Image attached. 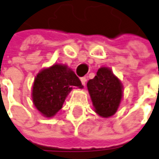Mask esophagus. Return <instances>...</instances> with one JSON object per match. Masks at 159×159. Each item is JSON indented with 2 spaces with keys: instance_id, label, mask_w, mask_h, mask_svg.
Returning a JSON list of instances; mask_svg holds the SVG:
<instances>
[{
  "instance_id": "1",
  "label": "esophagus",
  "mask_w": 159,
  "mask_h": 159,
  "mask_svg": "<svg viewBox=\"0 0 159 159\" xmlns=\"http://www.w3.org/2000/svg\"><path fill=\"white\" fill-rule=\"evenodd\" d=\"M80 81H81V83L83 86L86 85V82H87V78L86 77H82V78H80Z\"/></svg>"
}]
</instances>
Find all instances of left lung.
<instances>
[{
    "mask_svg": "<svg viewBox=\"0 0 159 159\" xmlns=\"http://www.w3.org/2000/svg\"><path fill=\"white\" fill-rule=\"evenodd\" d=\"M96 112L102 117L115 115L123 97V87L108 68H100L87 83Z\"/></svg>",
    "mask_w": 159,
    "mask_h": 159,
    "instance_id": "1",
    "label": "left lung"
}]
</instances>
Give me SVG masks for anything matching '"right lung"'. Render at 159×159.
Segmentation results:
<instances>
[{
	"label": "right lung",
	"instance_id": "right-lung-1",
	"mask_svg": "<svg viewBox=\"0 0 159 159\" xmlns=\"http://www.w3.org/2000/svg\"><path fill=\"white\" fill-rule=\"evenodd\" d=\"M77 87L83 86L76 74L65 65L54 64L40 71L33 85V102L46 117H52L62 107L67 95Z\"/></svg>",
	"mask_w": 159,
	"mask_h": 159
}]
</instances>
